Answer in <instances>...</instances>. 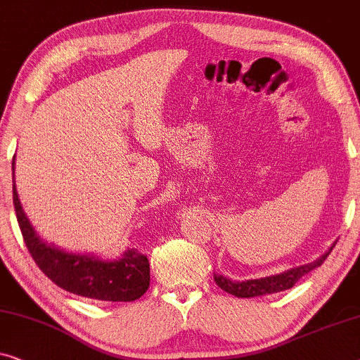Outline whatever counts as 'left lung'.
I'll return each mask as SVG.
<instances>
[{"mask_svg":"<svg viewBox=\"0 0 360 360\" xmlns=\"http://www.w3.org/2000/svg\"><path fill=\"white\" fill-rule=\"evenodd\" d=\"M336 243H333V246L328 250L325 255L318 257L316 261L308 262V264L292 267V269H287L281 272V274L261 277V279H248V281H231L229 277L221 274H214V279L221 290L231 293L238 298H251V297H259V295H269V293L282 292L287 290V288H292L295 283L302 279L303 276L308 274V272L315 269V267H320L328 255L333 251V248Z\"/></svg>","mask_w":360,"mask_h":360,"instance_id":"8db88e82","label":"left lung"}]
</instances>
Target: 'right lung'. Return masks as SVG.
<instances>
[{"label": "right lung", "instance_id": "obj_1", "mask_svg": "<svg viewBox=\"0 0 360 360\" xmlns=\"http://www.w3.org/2000/svg\"><path fill=\"white\" fill-rule=\"evenodd\" d=\"M13 202L19 229L35 264L53 283L75 295L103 302H134L150 287V264L139 250H127L117 259H103L94 252H73L47 243L30 224L14 181Z\"/></svg>", "mask_w": 360, "mask_h": 360}]
</instances>
